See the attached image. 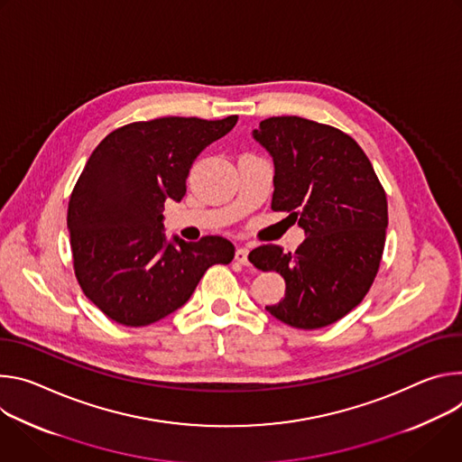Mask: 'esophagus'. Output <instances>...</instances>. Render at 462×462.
Returning <instances> with one entry per match:
<instances>
[{
    "label": "esophagus",
    "mask_w": 462,
    "mask_h": 462,
    "mask_svg": "<svg viewBox=\"0 0 462 462\" xmlns=\"http://www.w3.org/2000/svg\"><path fill=\"white\" fill-rule=\"evenodd\" d=\"M247 254H249L247 247H238V249L235 251V261L240 263V264H247V263H249V261H247Z\"/></svg>",
    "instance_id": "34e87169"
}]
</instances>
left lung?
Here are the masks:
<instances>
[{
  "mask_svg": "<svg viewBox=\"0 0 462 462\" xmlns=\"http://www.w3.org/2000/svg\"><path fill=\"white\" fill-rule=\"evenodd\" d=\"M273 158V211L304 229L291 253L254 247L249 263L284 277L286 291L266 310L302 330L328 327L364 300L380 270L387 196L362 146L348 134L310 119H264L253 132Z\"/></svg>",
  "mask_w": 462,
  "mask_h": 462,
  "instance_id": "1",
  "label": "left lung"
}]
</instances>
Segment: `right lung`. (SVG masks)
Listing matches in <instances>:
<instances>
[{"label":"right lung","instance_id":"1","mask_svg":"<svg viewBox=\"0 0 462 462\" xmlns=\"http://www.w3.org/2000/svg\"><path fill=\"white\" fill-rule=\"evenodd\" d=\"M238 121L160 117L125 125L98 143L68 205L73 270L84 295L112 321L146 327L183 306L213 264L235 245L217 235L198 242L163 231L165 201H180L198 153Z\"/></svg>","mask_w":462,"mask_h":462}]
</instances>
